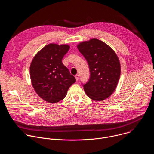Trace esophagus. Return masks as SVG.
Wrapping results in <instances>:
<instances>
[{"label": "esophagus", "instance_id": "1", "mask_svg": "<svg viewBox=\"0 0 154 154\" xmlns=\"http://www.w3.org/2000/svg\"><path fill=\"white\" fill-rule=\"evenodd\" d=\"M79 76L78 74H77V75H75V80H76L77 81L79 80Z\"/></svg>", "mask_w": 154, "mask_h": 154}]
</instances>
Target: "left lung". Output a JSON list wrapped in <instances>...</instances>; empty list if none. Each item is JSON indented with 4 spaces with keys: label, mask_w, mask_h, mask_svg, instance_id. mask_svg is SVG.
<instances>
[{
    "label": "left lung",
    "mask_w": 154,
    "mask_h": 154,
    "mask_svg": "<svg viewBox=\"0 0 154 154\" xmlns=\"http://www.w3.org/2000/svg\"><path fill=\"white\" fill-rule=\"evenodd\" d=\"M77 47L90 71V78L83 85L85 93L94 100L106 99L116 90L121 75L118 55L106 43L96 38L81 42Z\"/></svg>",
    "instance_id": "8db88e82"
}]
</instances>
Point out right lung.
Listing matches in <instances>:
<instances>
[{"label": "right lung", "instance_id": "right-lung-1", "mask_svg": "<svg viewBox=\"0 0 154 154\" xmlns=\"http://www.w3.org/2000/svg\"><path fill=\"white\" fill-rule=\"evenodd\" d=\"M69 48L68 45L49 44L31 62L32 85L37 94L46 102L56 103L63 99L69 88L76 81L61 61Z\"/></svg>", "mask_w": 154, "mask_h": 154}]
</instances>
